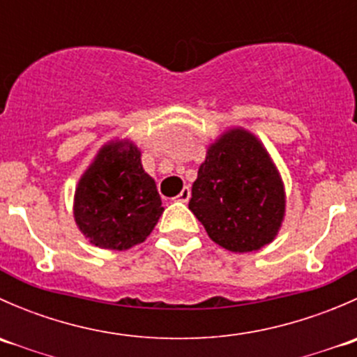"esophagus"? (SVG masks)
Returning a JSON list of instances; mask_svg holds the SVG:
<instances>
[{
    "label": "esophagus",
    "instance_id": "34e87169",
    "mask_svg": "<svg viewBox=\"0 0 357 357\" xmlns=\"http://www.w3.org/2000/svg\"><path fill=\"white\" fill-rule=\"evenodd\" d=\"M190 197H192V190H190V186H185V188L179 192V195L176 197V200L178 202H183V204H186V202L190 200Z\"/></svg>",
    "mask_w": 357,
    "mask_h": 357
}]
</instances>
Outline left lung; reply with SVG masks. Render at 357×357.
Instances as JSON below:
<instances>
[{"mask_svg": "<svg viewBox=\"0 0 357 357\" xmlns=\"http://www.w3.org/2000/svg\"><path fill=\"white\" fill-rule=\"evenodd\" d=\"M188 207L219 247L261 250L285 221V183L264 143L235 126L207 146Z\"/></svg>", "mask_w": 357, "mask_h": 357, "instance_id": "obj_1", "label": "left lung"}]
</instances>
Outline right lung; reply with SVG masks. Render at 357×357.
Here are the masks:
<instances>
[{"label":"right lung","instance_id":"1","mask_svg":"<svg viewBox=\"0 0 357 357\" xmlns=\"http://www.w3.org/2000/svg\"><path fill=\"white\" fill-rule=\"evenodd\" d=\"M162 212L155 179L145 172L142 150L129 138L103 143L75 185V226L98 248L128 250L139 245Z\"/></svg>","mask_w":357,"mask_h":357}]
</instances>
